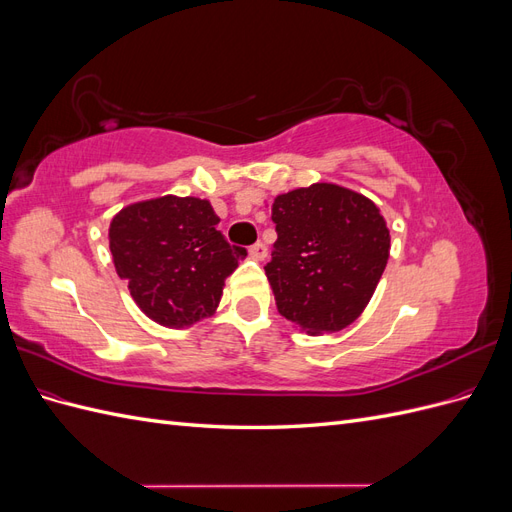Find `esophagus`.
Listing matches in <instances>:
<instances>
[{"label":"esophagus","instance_id":"34e87169","mask_svg":"<svg viewBox=\"0 0 512 512\" xmlns=\"http://www.w3.org/2000/svg\"><path fill=\"white\" fill-rule=\"evenodd\" d=\"M250 258L256 260V262L265 260V258H267V245H265V243H254V245L250 247Z\"/></svg>","mask_w":512,"mask_h":512}]
</instances>
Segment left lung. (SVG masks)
I'll return each mask as SVG.
<instances>
[{
    "instance_id": "obj_1",
    "label": "left lung",
    "mask_w": 512,
    "mask_h": 512,
    "mask_svg": "<svg viewBox=\"0 0 512 512\" xmlns=\"http://www.w3.org/2000/svg\"><path fill=\"white\" fill-rule=\"evenodd\" d=\"M277 241L265 273L275 305L307 335L346 329L384 273L391 235L367 196L335 183L275 196Z\"/></svg>"
}]
</instances>
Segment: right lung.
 <instances>
[{"mask_svg":"<svg viewBox=\"0 0 512 512\" xmlns=\"http://www.w3.org/2000/svg\"><path fill=\"white\" fill-rule=\"evenodd\" d=\"M209 200L160 196L123 207L108 228L115 271L141 312L168 329L215 314L226 277L247 256L215 228Z\"/></svg>","mask_w":512,"mask_h":512,"instance_id":"add662e5","label":"right lung"}]
</instances>
